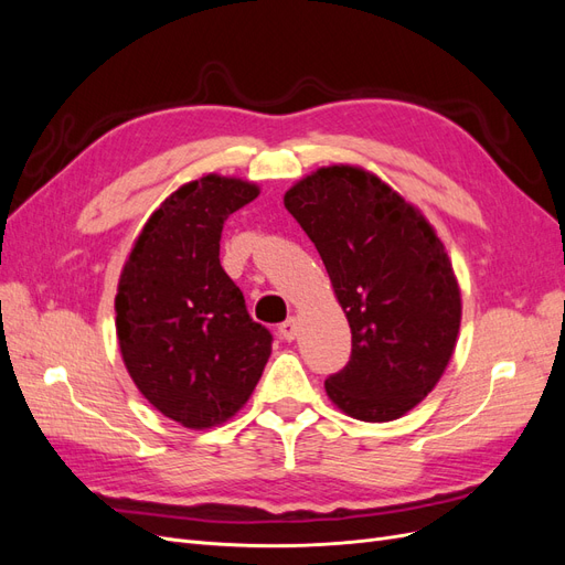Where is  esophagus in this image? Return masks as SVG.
I'll list each match as a JSON object with an SVG mask.
<instances>
[{
	"label": "esophagus",
	"instance_id": "1",
	"mask_svg": "<svg viewBox=\"0 0 565 565\" xmlns=\"http://www.w3.org/2000/svg\"><path fill=\"white\" fill-rule=\"evenodd\" d=\"M297 330H299L297 318H287L285 322H280L278 334H280V339H285V341H295V337H297Z\"/></svg>",
	"mask_w": 565,
	"mask_h": 565
}]
</instances>
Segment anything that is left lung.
Returning a JSON list of instances; mask_svg holds the SVG:
<instances>
[{"label":"left lung","instance_id":"obj_1","mask_svg":"<svg viewBox=\"0 0 565 565\" xmlns=\"http://www.w3.org/2000/svg\"><path fill=\"white\" fill-rule=\"evenodd\" d=\"M351 328L349 365L324 380L353 419L391 422L419 405L455 353L461 292L426 216L377 174L320 167L285 193Z\"/></svg>","mask_w":565,"mask_h":565}]
</instances>
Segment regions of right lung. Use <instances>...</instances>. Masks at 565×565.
Segmentation results:
<instances>
[{"label": "right lung", "instance_id": "right-lung-1", "mask_svg": "<svg viewBox=\"0 0 565 565\" xmlns=\"http://www.w3.org/2000/svg\"><path fill=\"white\" fill-rule=\"evenodd\" d=\"M259 185L221 174L183 183L150 214L119 273L115 330L143 398L185 429L241 409L270 355V332L247 313L218 262L226 218Z\"/></svg>", "mask_w": 565, "mask_h": 565}]
</instances>
